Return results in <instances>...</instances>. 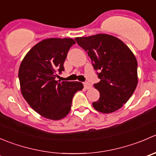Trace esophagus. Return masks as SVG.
Instances as JSON below:
<instances>
[{"label":"esophagus","instance_id":"obj_1","mask_svg":"<svg viewBox=\"0 0 156 156\" xmlns=\"http://www.w3.org/2000/svg\"><path fill=\"white\" fill-rule=\"evenodd\" d=\"M84 87L85 89H89L91 87V84L89 82H84Z\"/></svg>","mask_w":156,"mask_h":156}]
</instances>
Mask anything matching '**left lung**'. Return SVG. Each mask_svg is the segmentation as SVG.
<instances>
[{
	"label": "left lung",
	"instance_id": "1",
	"mask_svg": "<svg viewBox=\"0 0 156 156\" xmlns=\"http://www.w3.org/2000/svg\"><path fill=\"white\" fill-rule=\"evenodd\" d=\"M77 43L87 52L101 81L94 84L100 98L92 104L104 113L119 110L133 94L137 84V61L129 48L111 35L76 37Z\"/></svg>",
	"mask_w": 156,
	"mask_h": 156
}]
</instances>
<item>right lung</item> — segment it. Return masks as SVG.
Listing matches in <instances>:
<instances>
[{"instance_id": "obj_1", "label": "right lung", "mask_w": 156, "mask_h": 156, "mask_svg": "<svg viewBox=\"0 0 156 156\" xmlns=\"http://www.w3.org/2000/svg\"><path fill=\"white\" fill-rule=\"evenodd\" d=\"M75 43L70 38H50L35 45L20 66L19 76L23 97L40 115L58 120L70 112L72 98L84 87L78 81H55L64 71L68 52Z\"/></svg>"}]
</instances>
